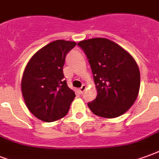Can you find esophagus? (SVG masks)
<instances>
[{
  "label": "esophagus",
  "mask_w": 159,
  "mask_h": 159,
  "mask_svg": "<svg viewBox=\"0 0 159 159\" xmlns=\"http://www.w3.org/2000/svg\"><path fill=\"white\" fill-rule=\"evenodd\" d=\"M85 89H86V86H85V84H82V86L80 88V90H79V91H80V92L82 94L84 91H85Z\"/></svg>",
  "instance_id": "34e87169"
}]
</instances>
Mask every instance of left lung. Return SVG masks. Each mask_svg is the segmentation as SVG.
Returning <instances> with one entry per match:
<instances>
[{"label":"left lung","instance_id":"obj_1","mask_svg":"<svg viewBox=\"0 0 159 159\" xmlns=\"http://www.w3.org/2000/svg\"><path fill=\"white\" fill-rule=\"evenodd\" d=\"M97 84V96L88 107L97 116L113 119L130 108L138 96L140 71L135 59L113 41L104 38L82 40Z\"/></svg>","mask_w":159,"mask_h":159}]
</instances>
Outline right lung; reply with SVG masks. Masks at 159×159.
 Returning <instances> with one entry per match:
<instances>
[{
    "label": "right lung",
    "mask_w": 159,
    "mask_h": 159,
    "mask_svg": "<svg viewBox=\"0 0 159 159\" xmlns=\"http://www.w3.org/2000/svg\"><path fill=\"white\" fill-rule=\"evenodd\" d=\"M73 41L51 42L31 57L22 79V93L29 110L45 122H53L68 113L75 93L64 80L62 68Z\"/></svg>",
    "instance_id": "right-lung-1"
}]
</instances>
